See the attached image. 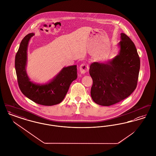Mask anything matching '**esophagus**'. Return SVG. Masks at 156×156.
Listing matches in <instances>:
<instances>
[{
    "instance_id": "34e87169",
    "label": "esophagus",
    "mask_w": 156,
    "mask_h": 156,
    "mask_svg": "<svg viewBox=\"0 0 156 156\" xmlns=\"http://www.w3.org/2000/svg\"><path fill=\"white\" fill-rule=\"evenodd\" d=\"M89 68L88 64H87L86 63H83V64H82L80 67V71L81 74H84L88 71Z\"/></svg>"
}]
</instances>
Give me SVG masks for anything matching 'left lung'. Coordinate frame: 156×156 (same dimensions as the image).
<instances>
[{"mask_svg":"<svg viewBox=\"0 0 156 156\" xmlns=\"http://www.w3.org/2000/svg\"><path fill=\"white\" fill-rule=\"evenodd\" d=\"M118 55L106 63L90 64L89 74L93 84L90 95L101 106L117 104L130 96L136 88L140 67V58L133 42L120 34Z\"/></svg>","mask_w":156,"mask_h":156,"instance_id":"1","label":"left lung"}]
</instances>
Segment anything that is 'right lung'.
I'll list each match as a JSON object with an SVG mask.
<instances>
[{
  "mask_svg": "<svg viewBox=\"0 0 156 156\" xmlns=\"http://www.w3.org/2000/svg\"><path fill=\"white\" fill-rule=\"evenodd\" d=\"M30 33L23 38L15 57V69L19 88L23 94L36 104L52 106L64 99L72 82L77 78L76 66L64 67L48 83L36 84L30 81L26 71L27 50L31 37Z\"/></svg>",
  "mask_w": 156,
  "mask_h": 156,
  "instance_id": "add662e5",
  "label": "right lung"
}]
</instances>
